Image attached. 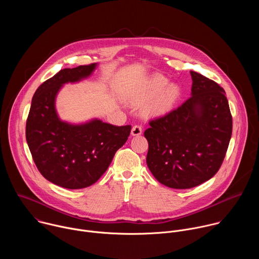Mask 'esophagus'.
<instances>
[{"label": "esophagus", "instance_id": "obj_1", "mask_svg": "<svg viewBox=\"0 0 259 259\" xmlns=\"http://www.w3.org/2000/svg\"><path fill=\"white\" fill-rule=\"evenodd\" d=\"M142 133V127L140 125H135L131 129V134L133 136H139Z\"/></svg>", "mask_w": 259, "mask_h": 259}]
</instances>
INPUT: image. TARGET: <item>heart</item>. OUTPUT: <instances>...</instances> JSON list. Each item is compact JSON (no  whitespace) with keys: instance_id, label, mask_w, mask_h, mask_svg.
I'll use <instances>...</instances> for the list:
<instances>
[{"instance_id":"1","label":"heart","mask_w":259,"mask_h":259,"mask_svg":"<svg viewBox=\"0 0 259 259\" xmlns=\"http://www.w3.org/2000/svg\"><path fill=\"white\" fill-rule=\"evenodd\" d=\"M169 84L167 78L155 73L130 92V98L138 103L146 102L153 98L150 110L155 115H163L174 105L179 97V88Z\"/></svg>"}]
</instances>
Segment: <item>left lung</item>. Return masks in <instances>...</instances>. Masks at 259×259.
<instances>
[{"instance_id": "8db88e82", "label": "left lung", "mask_w": 259, "mask_h": 259, "mask_svg": "<svg viewBox=\"0 0 259 259\" xmlns=\"http://www.w3.org/2000/svg\"><path fill=\"white\" fill-rule=\"evenodd\" d=\"M191 97L166 116L150 122L146 164L155 178L177 190L209 180L224 162L233 131L225 90L191 70Z\"/></svg>"}]
</instances>
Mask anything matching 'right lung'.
Instances as JSON below:
<instances>
[{
    "label": "right lung",
    "mask_w": 259,
    "mask_h": 259,
    "mask_svg": "<svg viewBox=\"0 0 259 259\" xmlns=\"http://www.w3.org/2000/svg\"><path fill=\"white\" fill-rule=\"evenodd\" d=\"M97 63L59 70L33 94L25 137L41 174L56 186L79 190L92 186L107 170L131 126H114L98 119L81 124L62 121L55 107L62 86L90 77Z\"/></svg>",
    "instance_id": "right-lung-1"
}]
</instances>
